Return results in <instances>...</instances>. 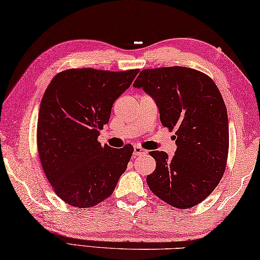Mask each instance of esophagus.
I'll return each instance as SVG.
<instances>
[{
    "label": "esophagus",
    "instance_id": "34e87169",
    "mask_svg": "<svg viewBox=\"0 0 260 260\" xmlns=\"http://www.w3.org/2000/svg\"><path fill=\"white\" fill-rule=\"evenodd\" d=\"M134 154H135L136 156H138V155H145V154H147V151L144 150V148L140 147V146H135V147H134Z\"/></svg>",
    "mask_w": 260,
    "mask_h": 260
}]
</instances>
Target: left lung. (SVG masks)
<instances>
[{"label": "left lung", "instance_id": "obj_1", "mask_svg": "<svg viewBox=\"0 0 260 260\" xmlns=\"http://www.w3.org/2000/svg\"><path fill=\"white\" fill-rule=\"evenodd\" d=\"M134 87L154 100L162 125L175 130V155L150 153L156 168L146 178L148 188L174 207L196 206L226 169L229 129L222 95L208 76L184 67L143 70Z\"/></svg>", "mask_w": 260, "mask_h": 260}]
</instances>
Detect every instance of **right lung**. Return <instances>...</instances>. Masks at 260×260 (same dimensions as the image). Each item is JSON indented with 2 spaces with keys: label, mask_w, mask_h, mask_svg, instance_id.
I'll list each match as a JSON object with an SVG mask.
<instances>
[{
  "label": "right lung",
  "mask_w": 260,
  "mask_h": 260,
  "mask_svg": "<svg viewBox=\"0 0 260 260\" xmlns=\"http://www.w3.org/2000/svg\"><path fill=\"white\" fill-rule=\"evenodd\" d=\"M139 70L90 68L59 72L42 96L38 116V151L44 172L59 198L75 207H92L108 198L125 172L134 147L98 142L114 101Z\"/></svg>",
  "instance_id": "right-lung-1"
}]
</instances>
